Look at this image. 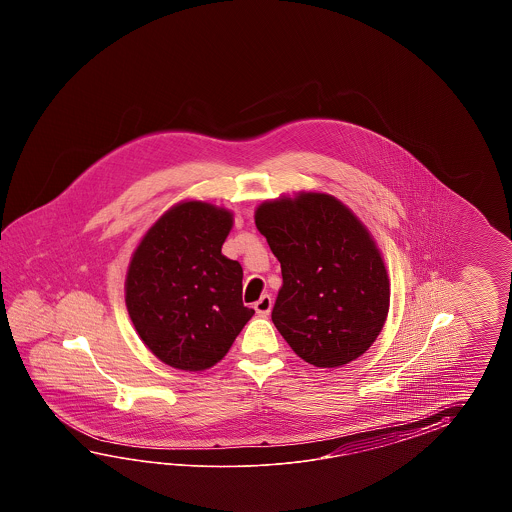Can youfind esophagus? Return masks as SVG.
<instances>
[{
  "label": "esophagus",
  "mask_w": 512,
  "mask_h": 512,
  "mask_svg": "<svg viewBox=\"0 0 512 512\" xmlns=\"http://www.w3.org/2000/svg\"><path fill=\"white\" fill-rule=\"evenodd\" d=\"M254 309H256V313L260 316H267L271 313L272 309V298L269 294H263L260 300L254 304Z\"/></svg>",
  "instance_id": "esophagus-1"
}]
</instances>
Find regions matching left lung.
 <instances>
[{
    "label": "left lung",
    "instance_id": "8db88e82",
    "mask_svg": "<svg viewBox=\"0 0 512 512\" xmlns=\"http://www.w3.org/2000/svg\"><path fill=\"white\" fill-rule=\"evenodd\" d=\"M254 221L282 265L272 322L316 368H340L377 340L390 309V278L370 230L324 192L263 201Z\"/></svg>",
    "mask_w": 512,
    "mask_h": 512
}]
</instances>
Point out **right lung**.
Here are the masks:
<instances>
[{
	"label": "right lung",
	"instance_id": "1",
	"mask_svg": "<svg viewBox=\"0 0 512 512\" xmlns=\"http://www.w3.org/2000/svg\"><path fill=\"white\" fill-rule=\"evenodd\" d=\"M232 225L229 208L186 199L168 208L131 254L128 315L146 348L175 370L218 364L254 315L241 300L240 263L221 252Z\"/></svg>",
	"mask_w": 512,
	"mask_h": 512
}]
</instances>
